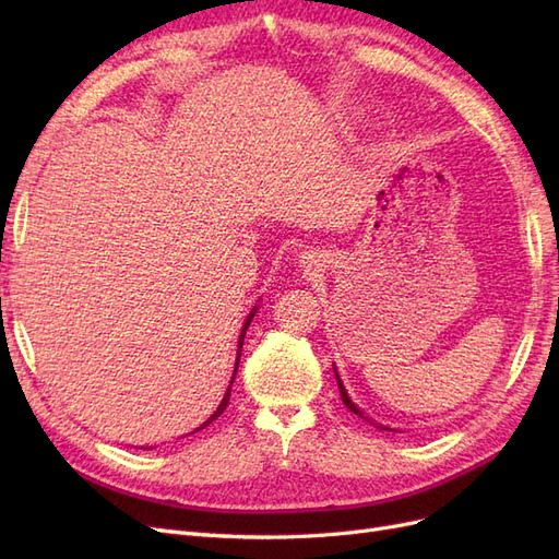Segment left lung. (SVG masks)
Returning <instances> with one entry per match:
<instances>
[{
    "instance_id": "1",
    "label": "left lung",
    "mask_w": 559,
    "mask_h": 559,
    "mask_svg": "<svg viewBox=\"0 0 559 559\" xmlns=\"http://www.w3.org/2000/svg\"><path fill=\"white\" fill-rule=\"evenodd\" d=\"M337 378V376H335ZM337 386H341V399H343V403L347 405V408L354 413V415H361V411L357 408V405H354L352 401H349V396H347V392H345V386H343V382H341V378H337ZM364 417V415H361Z\"/></svg>"
}]
</instances>
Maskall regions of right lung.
Listing matches in <instances>:
<instances>
[{
	"instance_id": "obj_1",
	"label": "right lung",
	"mask_w": 559,
	"mask_h": 559,
	"mask_svg": "<svg viewBox=\"0 0 559 559\" xmlns=\"http://www.w3.org/2000/svg\"><path fill=\"white\" fill-rule=\"evenodd\" d=\"M253 317V314H251ZM251 317L247 319V324H245V329H242V335H240V349H238V364H240V352H242V341H245V331H247V326H249V321H251ZM235 370H238V368H235ZM228 401H230V386H228V392H226V396H224V401H222V405H218V408H216V413L205 421V425H202L200 429H205L207 425H212V421L218 417V415H222L224 411H226V405H228ZM198 431V429H195Z\"/></svg>"
}]
</instances>
